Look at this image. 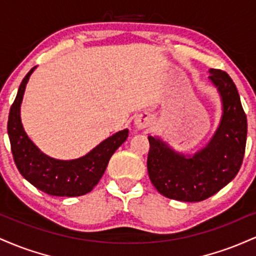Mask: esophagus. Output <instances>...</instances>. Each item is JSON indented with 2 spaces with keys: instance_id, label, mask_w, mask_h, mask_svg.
<instances>
[{
  "instance_id": "obj_1",
  "label": "esophagus",
  "mask_w": 256,
  "mask_h": 256,
  "mask_svg": "<svg viewBox=\"0 0 256 256\" xmlns=\"http://www.w3.org/2000/svg\"><path fill=\"white\" fill-rule=\"evenodd\" d=\"M148 120H143V122H140V120H137L136 122V128H146V125H148Z\"/></svg>"
}]
</instances>
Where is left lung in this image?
Here are the masks:
<instances>
[{"label": "left lung", "instance_id": "obj_1", "mask_svg": "<svg viewBox=\"0 0 256 256\" xmlns=\"http://www.w3.org/2000/svg\"><path fill=\"white\" fill-rule=\"evenodd\" d=\"M210 80L218 89L222 116L212 140L192 155L174 152L160 138L149 136L148 174L165 198L198 202L210 198L236 177L244 156L246 116L230 76L210 70Z\"/></svg>", "mask_w": 256, "mask_h": 256}]
</instances>
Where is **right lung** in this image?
<instances>
[{
    "mask_svg": "<svg viewBox=\"0 0 256 256\" xmlns=\"http://www.w3.org/2000/svg\"><path fill=\"white\" fill-rule=\"evenodd\" d=\"M34 68L22 79L10 110L7 130L14 162L26 180L48 195L61 198L85 195L98 183L110 156L128 138V130L116 132L86 155L74 160H58L46 155L26 134L20 119L22 96Z\"/></svg>",
    "mask_w": 256,
    "mask_h": 256,
    "instance_id": "add662e5",
    "label": "right lung"
}]
</instances>
